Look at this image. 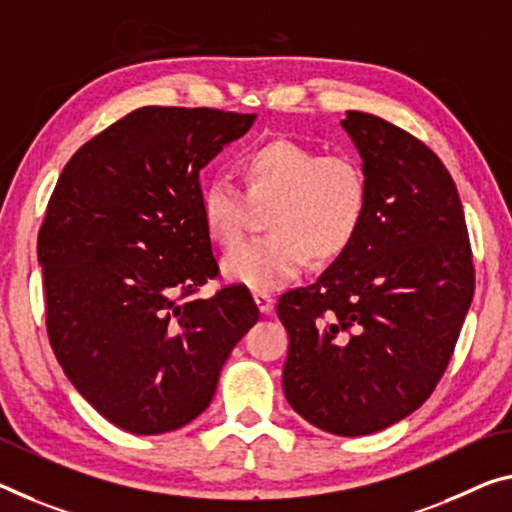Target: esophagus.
Instances as JSON below:
<instances>
[{"label": "esophagus", "mask_w": 512, "mask_h": 512, "mask_svg": "<svg viewBox=\"0 0 512 512\" xmlns=\"http://www.w3.org/2000/svg\"><path fill=\"white\" fill-rule=\"evenodd\" d=\"M254 302L258 306V311L263 313V316H270L272 309H274V300L267 293H261V290H256L254 293Z\"/></svg>", "instance_id": "1"}]
</instances>
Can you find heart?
Wrapping results in <instances>:
<instances>
[{
  "label": "heart",
  "mask_w": 512,
  "mask_h": 512,
  "mask_svg": "<svg viewBox=\"0 0 512 512\" xmlns=\"http://www.w3.org/2000/svg\"><path fill=\"white\" fill-rule=\"evenodd\" d=\"M238 187L210 180L201 187V224L212 245L238 247L249 206L263 208L267 235L224 258V274L251 290H277L306 263H329L350 249L368 215L371 187L359 160L325 155L295 139H270L240 155Z\"/></svg>",
  "instance_id": "obj_1"
}]
</instances>
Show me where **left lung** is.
I'll return each mask as SVG.
<instances>
[{"label":"left lung","mask_w":512,"mask_h":512,"mask_svg":"<svg viewBox=\"0 0 512 512\" xmlns=\"http://www.w3.org/2000/svg\"><path fill=\"white\" fill-rule=\"evenodd\" d=\"M371 187L350 249L316 283L279 297L288 332L283 393L325 432L361 437L426 403L474 297V258L442 160L398 125L348 112Z\"/></svg>","instance_id":"1"}]
</instances>
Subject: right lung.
<instances>
[{"instance_id":"right-lung-1","label":"right lung","mask_w":512,"mask_h":512,"mask_svg":"<svg viewBox=\"0 0 512 512\" xmlns=\"http://www.w3.org/2000/svg\"><path fill=\"white\" fill-rule=\"evenodd\" d=\"M254 114L141 107L70 157L38 231L45 327L96 410L135 435L196 419L258 320L247 286L219 277L201 224L199 171Z\"/></svg>"}]
</instances>
